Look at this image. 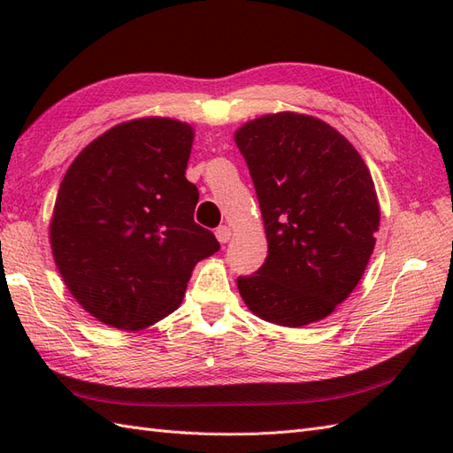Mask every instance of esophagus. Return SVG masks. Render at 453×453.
<instances>
[{
	"label": "esophagus",
	"mask_w": 453,
	"mask_h": 453,
	"mask_svg": "<svg viewBox=\"0 0 453 453\" xmlns=\"http://www.w3.org/2000/svg\"><path fill=\"white\" fill-rule=\"evenodd\" d=\"M216 239L219 243H227L229 239H232V229H229L227 226H219L216 229Z\"/></svg>",
	"instance_id": "34e87169"
}]
</instances>
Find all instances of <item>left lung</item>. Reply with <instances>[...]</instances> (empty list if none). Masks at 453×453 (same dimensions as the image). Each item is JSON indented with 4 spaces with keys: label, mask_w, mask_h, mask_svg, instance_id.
<instances>
[{
    "label": "left lung",
    "mask_w": 453,
    "mask_h": 453,
    "mask_svg": "<svg viewBox=\"0 0 453 453\" xmlns=\"http://www.w3.org/2000/svg\"><path fill=\"white\" fill-rule=\"evenodd\" d=\"M261 206L268 255L239 276L263 321L305 326L329 317L358 286L380 227V202L362 156L311 114H263L237 128Z\"/></svg>",
    "instance_id": "obj_1"
}]
</instances>
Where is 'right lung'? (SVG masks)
I'll list each match as a JSON object with an SVG mask.
<instances>
[{"label":"right lung","instance_id":"obj_1","mask_svg":"<svg viewBox=\"0 0 453 453\" xmlns=\"http://www.w3.org/2000/svg\"><path fill=\"white\" fill-rule=\"evenodd\" d=\"M195 128L169 117L120 122L67 167L50 218L58 273L85 311L138 333L182 303L214 234L195 224L187 180Z\"/></svg>","mask_w":453,"mask_h":453}]
</instances>
